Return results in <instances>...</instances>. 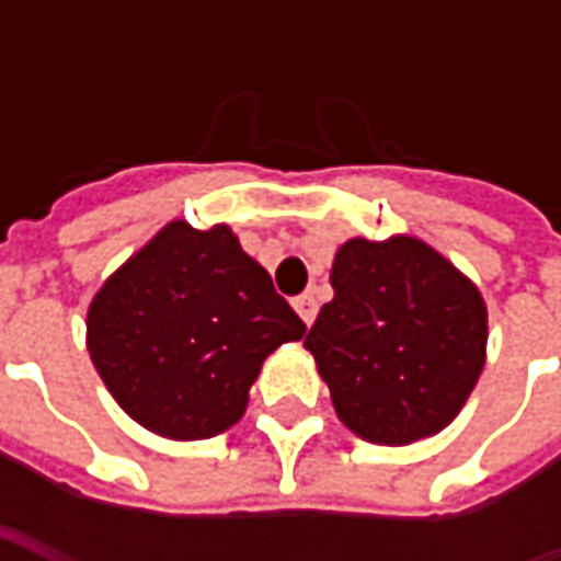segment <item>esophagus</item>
I'll use <instances>...</instances> for the list:
<instances>
[{
	"instance_id": "1",
	"label": "esophagus",
	"mask_w": 561,
	"mask_h": 561,
	"mask_svg": "<svg viewBox=\"0 0 561 561\" xmlns=\"http://www.w3.org/2000/svg\"><path fill=\"white\" fill-rule=\"evenodd\" d=\"M293 306H296V312H299V318H302L306 324H312L314 312H318V306H314V299L309 296V293H306V296H299V299H296Z\"/></svg>"
}]
</instances>
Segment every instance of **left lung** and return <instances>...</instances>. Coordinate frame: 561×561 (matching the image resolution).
<instances>
[{"instance_id": "left-lung-1", "label": "left lung", "mask_w": 561, "mask_h": 561, "mask_svg": "<svg viewBox=\"0 0 561 561\" xmlns=\"http://www.w3.org/2000/svg\"><path fill=\"white\" fill-rule=\"evenodd\" d=\"M334 299L306 350L356 437L405 446L462 412L486 362V306L443 252L419 237H353L336 249Z\"/></svg>"}]
</instances>
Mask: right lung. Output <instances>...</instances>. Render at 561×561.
Listing matches in <instances>:
<instances>
[{"label": "right lung", "mask_w": 561, "mask_h": 561, "mask_svg": "<svg viewBox=\"0 0 561 561\" xmlns=\"http://www.w3.org/2000/svg\"><path fill=\"white\" fill-rule=\"evenodd\" d=\"M306 324L227 225H164L87 309L102 383L140 427L208 440L233 427L265 358Z\"/></svg>", "instance_id": "add662e5"}]
</instances>
